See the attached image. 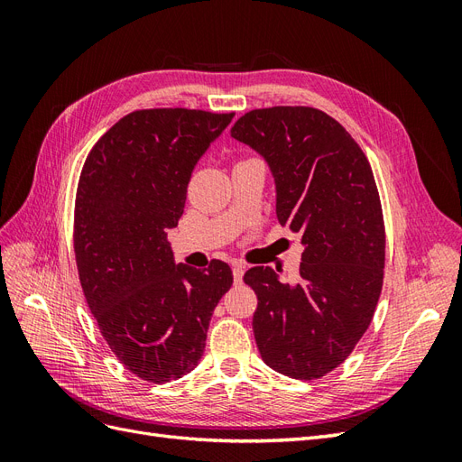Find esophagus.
<instances>
[{
	"instance_id": "1",
	"label": "esophagus",
	"mask_w": 462,
	"mask_h": 462,
	"mask_svg": "<svg viewBox=\"0 0 462 462\" xmlns=\"http://www.w3.org/2000/svg\"><path fill=\"white\" fill-rule=\"evenodd\" d=\"M245 270H246L245 263H241V262H235L233 263V279H235V283H241L243 282Z\"/></svg>"
}]
</instances>
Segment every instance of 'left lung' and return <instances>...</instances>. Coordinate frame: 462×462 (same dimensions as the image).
<instances>
[{
    "instance_id": "obj_1",
    "label": "left lung",
    "mask_w": 462,
    "mask_h": 462,
    "mask_svg": "<svg viewBox=\"0 0 462 462\" xmlns=\"http://www.w3.org/2000/svg\"><path fill=\"white\" fill-rule=\"evenodd\" d=\"M231 136L256 150L275 180L279 223L300 235V279L279 282L268 265L245 273L262 360L295 380L343 365L380 299L385 229L368 158L343 125L316 107L253 109Z\"/></svg>"
}]
</instances>
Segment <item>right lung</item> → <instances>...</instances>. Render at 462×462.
Here are the masks:
<instances>
[{
	"label": "right lung",
	"instance_id": "add662e5",
	"mask_svg": "<svg viewBox=\"0 0 462 462\" xmlns=\"http://www.w3.org/2000/svg\"><path fill=\"white\" fill-rule=\"evenodd\" d=\"M235 114L138 109L94 144L75 202L82 291L109 348L141 380L165 383L199 366L231 268L175 263L167 231L183 216L194 165Z\"/></svg>",
	"mask_w": 462,
	"mask_h": 462
}]
</instances>
